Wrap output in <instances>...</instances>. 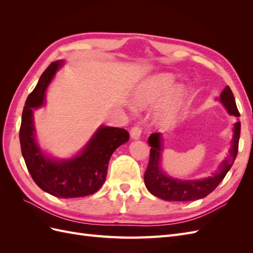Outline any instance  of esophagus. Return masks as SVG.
<instances>
[{"mask_svg": "<svg viewBox=\"0 0 253 253\" xmlns=\"http://www.w3.org/2000/svg\"><path fill=\"white\" fill-rule=\"evenodd\" d=\"M140 135H141V127L139 126H135L132 127L131 129V137L132 139L137 140L140 138Z\"/></svg>", "mask_w": 253, "mask_h": 253, "instance_id": "1", "label": "esophagus"}]
</instances>
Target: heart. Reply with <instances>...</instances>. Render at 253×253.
Masks as SVG:
<instances>
[{
	"label": "heart",
	"mask_w": 253,
	"mask_h": 253,
	"mask_svg": "<svg viewBox=\"0 0 253 253\" xmlns=\"http://www.w3.org/2000/svg\"><path fill=\"white\" fill-rule=\"evenodd\" d=\"M175 82V76L170 73H160L145 79L134 90L132 97L133 106L138 111L151 110L167 96L156 110L153 121L158 127L172 126L177 119L187 95L185 87L181 85L176 86L172 90Z\"/></svg>",
	"instance_id": "obj_1"
}]
</instances>
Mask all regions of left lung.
Returning a JSON list of instances; mask_svg holds the SVG:
<instances>
[{"instance_id": "8db88e82", "label": "left lung", "mask_w": 253, "mask_h": 253, "mask_svg": "<svg viewBox=\"0 0 253 253\" xmlns=\"http://www.w3.org/2000/svg\"><path fill=\"white\" fill-rule=\"evenodd\" d=\"M217 99L225 106L229 114L240 117L230 87L226 86ZM240 134L241 122L237 119L233 126V137L228 156L224 158L217 169L210 176L201 179H179L167 175L162 168V154L164 150L163 136L160 133L150 135L148 142L151 147V152L149 165L144 173L145 187L151 194L169 202H189L206 197L219 185L228 171L231 169L237 150H239Z\"/></svg>"}]
</instances>
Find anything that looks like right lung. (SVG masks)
<instances>
[{"label": "right lung", "mask_w": 253, "mask_h": 253, "mask_svg": "<svg viewBox=\"0 0 253 253\" xmlns=\"http://www.w3.org/2000/svg\"><path fill=\"white\" fill-rule=\"evenodd\" d=\"M63 60L52 62L42 74L25 102L20 127L23 158L34 181L45 192L60 198L84 197L102 187L111 156L129 139L125 128L100 126L87 143L71 158L58 159L45 153L36 138L34 110L45 103V91Z\"/></svg>", "instance_id": "right-lung-1"}]
</instances>
